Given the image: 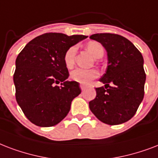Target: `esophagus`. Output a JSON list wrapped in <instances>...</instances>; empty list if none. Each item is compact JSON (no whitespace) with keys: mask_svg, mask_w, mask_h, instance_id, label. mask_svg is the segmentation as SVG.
Here are the masks:
<instances>
[{"mask_svg":"<svg viewBox=\"0 0 158 158\" xmlns=\"http://www.w3.org/2000/svg\"><path fill=\"white\" fill-rule=\"evenodd\" d=\"M80 87H81V90H85V85H82V84H81Z\"/></svg>","mask_w":158,"mask_h":158,"instance_id":"obj_1","label":"esophagus"}]
</instances>
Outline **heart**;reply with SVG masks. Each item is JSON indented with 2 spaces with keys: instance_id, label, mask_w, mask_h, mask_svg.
Masks as SVG:
<instances>
[{
  "instance_id": "obj_1",
  "label": "heart",
  "mask_w": 158,
  "mask_h": 158,
  "mask_svg": "<svg viewBox=\"0 0 158 158\" xmlns=\"http://www.w3.org/2000/svg\"><path fill=\"white\" fill-rule=\"evenodd\" d=\"M87 49L93 55L95 58H101L104 55V48L102 45L97 42H90L87 44ZM77 48L75 46L69 48L64 54V63L68 68H72L75 63V55ZM99 76V73L96 69H84V68H76L71 73L70 77L73 81L82 84H88L93 79Z\"/></svg>"
}]
</instances>
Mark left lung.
Wrapping results in <instances>:
<instances>
[{
  "instance_id": "left-lung-1",
  "label": "left lung",
  "mask_w": 158,
  "mask_h": 158,
  "mask_svg": "<svg viewBox=\"0 0 158 158\" xmlns=\"http://www.w3.org/2000/svg\"><path fill=\"white\" fill-rule=\"evenodd\" d=\"M90 38L101 43L108 57L106 72L100 79L106 85L96 88V98L89 102L90 111L106 124L125 123L135 114L143 99L146 81L143 57L121 35L95 34Z\"/></svg>"
}]
</instances>
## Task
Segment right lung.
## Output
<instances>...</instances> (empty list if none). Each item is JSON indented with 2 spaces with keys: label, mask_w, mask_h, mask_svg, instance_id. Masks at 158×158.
I'll use <instances>...</instances> for the list:
<instances>
[{
  "label": "right lung",
  "mask_w": 158,
  "mask_h": 158,
  "mask_svg": "<svg viewBox=\"0 0 158 158\" xmlns=\"http://www.w3.org/2000/svg\"><path fill=\"white\" fill-rule=\"evenodd\" d=\"M86 38L47 33L35 38L19 52L13 77L15 98L31 123L51 127L67 116L81 88L77 81H67L69 73L63 57L69 48ZM60 82L61 87L56 85Z\"/></svg>",
  "instance_id": "add662e5"
}]
</instances>
